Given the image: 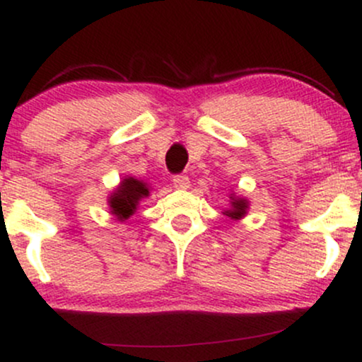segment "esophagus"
<instances>
[{
    "label": "esophagus",
    "instance_id": "1",
    "mask_svg": "<svg viewBox=\"0 0 362 362\" xmlns=\"http://www.w3.org/2000/svg\"><path fill=\"white\" fill-rule=\"evenodd\" d=\"M173 185H175L177 189H180V190L189 189V187H190L189 177H185V175H175V177H173Z\"/></svg>",
    "mask_w": 362,
    "mask_h": 362
}]
</instances>
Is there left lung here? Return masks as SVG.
Returning <instances> with one entry per match:
<instances>
[{
    "label": "left lung",
    "mask_w": 362,
    "mask_h": 362,
    "mask_svg": "<svg viewBox=\"0 0 362 362\" xmlns=\"http://www.w3.org/2000/svg\"><path fill=\"white\" fill-rule=\"evenodd\" d=\"M248 209H250V201H248L247 197H243V195L231 192L230 194V207H228V209H224L223 214H226L228 218L238 221V219H242L247 216Z\"/></svg>",
    "instance_id": "left-lung-1"
}]
</instances>
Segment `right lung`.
Returning a JSON list of instances; mask_svg holds the SVG:
<instances>
[{
    "instance_id": "right-lung-1",
    "label": "right lung",
    "mask_w": 362,
    "mask_h": 362,
    "mask_svg": "<svg viewBox=\"0 0 362 362\" xmlns=\"http://www.w3.org/2000/svg\"><path fill=\"white\" fill-rule=\"evenodd\" d=\"M149 190L151 189L148 182L134 177H124L107 197L110 214L120 223L127 221L138 211L141 201L149 197Z\"/></svg>"
}]
</instances>
